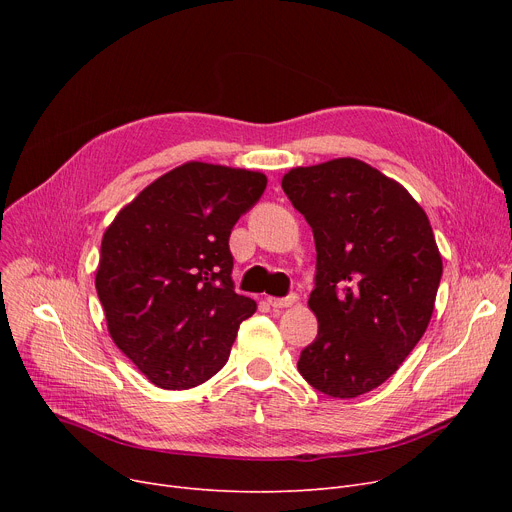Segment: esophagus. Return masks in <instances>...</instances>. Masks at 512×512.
<instances>
[{
    "label": "esophagus",
    "instance_id": "34e87169",
    "mask_svg": "<svg viewBox=\"0 0 512 512\" xmlns=\"http://www.w3.org/2000/svg\"><path fill=\"white\" fill-rule=\"evenodd\" d=\"M299 301V297L297 294H290V297H286V299H276V297H267V303H270V307L272 309H286V307H292L294 303Z\"/></svg>",
    "mask_w": 512,
    "mask_h": 512
}]
</instances>
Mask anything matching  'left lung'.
<instances>
[{
    "instance_id": "8db88e82",
    "label": "left lung",
    "mask_w": 512,
    "mask_h": 512,
    "mask_svg": "<svg viewBox=\"0 0 512 512\" xmlns=\"http://www.w3.org/2000/svg\"><path fill=\"white\" fill-rule=\"evenodd\" d=\"M282 188L317 251L319 330L297 367L315 390L355 398L396 373L432 319L442 278L432 226L405 186L355 157L292 168Z\"/></svg>"
}]
</instances>
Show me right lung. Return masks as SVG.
<instances>
[{
    "label": "right lung",
    "instance_id": "right-lung-1",
    "mask_svg": "<svg viewBox=\"0 0 512 512\" xmlns=\"http://www.w3.org/2000/svg\"><path fill=\"white\" fill-rule=\"evenodd\" d=\"M261 172L186 161L124 205L101 240L107 332L145 378L195 388L218 373L257 303L234 292L228 238L265 191Z\"/></svg>",
    "mask_w": 512,
    "mask_h": 512
}]
</instances>
